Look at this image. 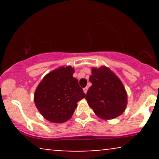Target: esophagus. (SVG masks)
<instances>
[{"label": "esophagus", "instance_id": "esophagus-1", "mask_svg": "<svg viewBox=\"0 0 159 159\" xmlns=\"http://www.w3.org/2000/svg\"><path fill=\"white\" fill-rule=\"evenodd\" d=\"M83 90H84V93H87V90H88V88H87V87H85V88H84Z\"/></svg>", "mask_w": 159, "mask_h": 159}]
</instances>
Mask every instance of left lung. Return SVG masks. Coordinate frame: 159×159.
<instances>
[{
	"label": "left lung",
	"instance_id": "left-lung-1",
	"mask_svg": "<svg viewBox=\"0 0 159 159\" xmlns=\"http://www.w3.org/2000/svg\"><path fill=\"white\" fill-rule=\"evenodd\" d=\"M90 81L92 86L87 90L89 106L99 118L111 120L125 111L127 93L120 78L106 66L92 68Z\"/></svg>",
	"mask_w": 159,
	"mask_h": 159
}]
</instances>
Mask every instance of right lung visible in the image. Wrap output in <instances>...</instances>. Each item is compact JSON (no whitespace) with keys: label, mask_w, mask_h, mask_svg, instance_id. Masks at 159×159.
I'll list each match as a JSON object with an SVG mask.
<instances>
[{"label":"right lung","mask_w":159,"mask_h":159,"mask_svg":"<svg viewBox=\"0 0 159 159\" xmlns=\"http://www.w3.org/2000/svg\"><path fill=\"white\" fill-rule=\"evenodd\" d=\"M70 66H61L49 72L36 87L34 102L45 120L54 123L68 121L73 115L77 103L86 94Z\"/></svg>","instance_id":"1"}]
</instances>
